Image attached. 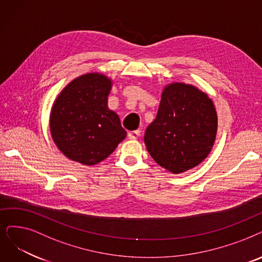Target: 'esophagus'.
Segmentation results:
<instances>
[{"mask_svg":"<svg viewBox=\"0 0 262 262\" xmlns=\"http://www.w3.org/2000/svg\"><path fill=\"white\" fill-rule=\"evenodd\" d=\"M140 134H141V131H140V130L130 131V132L128 133V138H129L130 140H137V139H139Z\"/></svg>","mask_w":262,"mask_h":262,"instance_id":"34e87169","label":"esophagus"}]
</instances>
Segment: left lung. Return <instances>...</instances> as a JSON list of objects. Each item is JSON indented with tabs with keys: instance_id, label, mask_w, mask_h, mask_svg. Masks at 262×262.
Listing matches in <instances>:
<instances>
[{
	"instance_id": "1",
	"label": "left lung",
	"mask_w": 262,
	"mask_h": 262,
	"mask_svg": "<svg viewBox=\"0 0 262 262\" xmlns=\"http://www.w3.org/2000/svg\"><path fill=\"white\" fill-rule=\"evenodd\" d=\"M217 133V113L206 93L192 85L165 86L156 119L144 142L152 159L174 174L200 164L211 152Z\"/></svg>"
}]
</instances>
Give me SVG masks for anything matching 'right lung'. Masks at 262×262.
I'll return each mask as SVG.
<instances>
[{"label": "right lung", "mask_w": 262, "mask_h": 262, "mask_svg": "<svg viewBox=\"0 0 262 262\" xmlns=\"http://www.w3.org/2000/svg\"><path fill=\"white\" fill-rule=\"evenodd\" d=\"M112 79L87 73L60 92L50 113V132L69 159L93 165L106 159L127 132L118 115L107 106Z\"/></svg>", "instance_id": "1"}]
</instances>
